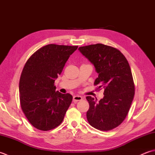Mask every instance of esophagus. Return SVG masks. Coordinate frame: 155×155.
Listing matches in <instances>:
<instances>
[{"instance_id":"obj_1","label":"esophagus","mask_w":155,"mask_h":155,"mask_svg":"<svg viewBox=\"0 0 155 155\" xmlns=\"http://www.w3.org/2000/svg\"><path fill=\"white\" fill-rule=\"evenodd\" d=\"M83 98V97L82 96H80V95H75V96L73 97V102L74 103H77L78 101H81Z\"/></svg>"}]
</instances>
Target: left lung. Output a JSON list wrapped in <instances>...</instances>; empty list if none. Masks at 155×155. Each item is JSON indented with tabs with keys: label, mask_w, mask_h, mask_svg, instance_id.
I'll return each mask as SVG.
<instances>
[{
	"label": "left lung",
	"mask_w": 155,
	"mask_h": 155,
	"mask_svg": "<svg viewBox=\"0 0 155 155\" xmlns=\"http://www.w3.org/2000/svg\"><path fill=\"white\" fill-rule=\"evenodd\" d=\"M78 50L94 65L98 78L94 85L104 88V97H87L88 123L98 130L108 131L123 123L134 95V84L129 64L120 51L103 44L81 47Z\"/></svg>",
	"instance_id": "left-lung-1"
}]
</instances>
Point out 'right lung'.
Returning a JSON list of instances; mask_svg holds the SVG:
<instances>
[{
	"instance_id": "add662e5",
	"label": "right lung",
	"mask_w": 155,
	"mask_h": 155,
	"mask_svg": "<svg viewBox=\"0 0 155 155\" xmlns=\"http://www.w3.org/2000/svg\"><path fill=\"white\" fill-rule=\"evenodd\" d=\"M77 48L46 45L31 56L22 69L19 81L21 108L30 123L38 130L53 129L64 119L72 96L56 92L54 84Z\"/></svg>"
}]
</instances>
